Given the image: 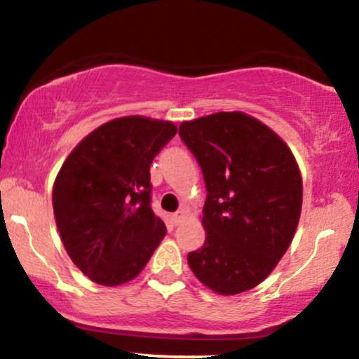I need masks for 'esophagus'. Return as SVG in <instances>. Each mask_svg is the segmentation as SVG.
<instances>
[{
  "instance_id": "34e87169",
  "label": "esophagus",
  "mask_w": 359,
  "mask_h": 359,
  "mask_svg": "<svg viewBox=\"0 0 359 359\" xmlns=\"http://www.w3.org/2000/svg\"><path fill=\"white\" fill-rule=\"evenodd\" d=\"M184 215H185L184 210H179V212H175L174 215H170V223L174 224V226H177V224H179L184 219Z\"/></svg>"
}]
</instances>
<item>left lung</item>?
I'll list each match as a JSON object with an SVG mask.
<instances>
[{"label": "left lung", "mask_w": 359, "mask_h": 359, "mask_svg": "<svg viewBox=\"0 0 359 359\" xmlns=\"http://www.w3.org/2000/svg\"><path fill=\"white\" fill-rule=\"evenodd\" d=\"M202 169L207 200L203 246L189 252L200 283L222 295L262 283L292 241L302 210V177L287 144L241 111L179 126Z\"/></svg>", "instance_id": "8db88e82"}]
</instances>
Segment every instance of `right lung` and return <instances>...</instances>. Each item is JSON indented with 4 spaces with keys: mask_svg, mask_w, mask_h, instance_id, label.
Here are the masks:
<instances>
[{
    "mask_svg": "<svg viewBox=\"0 0 359 359\" xmlns=\"http://www.w3.org/2000/svg\"><path fill=\"white\" fill-rule=\"evenodd\" d=\"M170 121L126 116L85 137L57 175L55 223L70 259L100 285H119L144 269L165 236L151 208V164L175 136Z\"/></svg>",
    "mask_w": 359,
    "mask_h": 359,
    "instance_id": "1",
    "label": "right lung"
}]
</instances>
